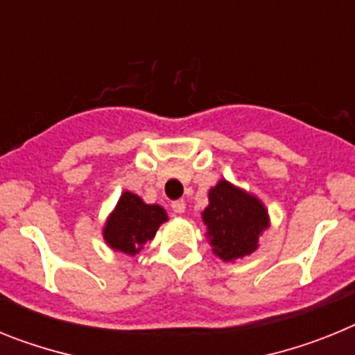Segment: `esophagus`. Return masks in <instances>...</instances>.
<instances>
[{"instance_id":"obj_1","label":"esophagus","mask_w":355,"mask_h":355,"mask_svg":"<svg viewBox=\"0 0 355 355\" xmlns=\"http://www.w3.org/2000/svg\"><path fill=\"white\" fill-rule=\"evenodd\" d=\"M184 209H187V205H184V200H183V199L174 200V202H172V211L178 213V215H181V213H184Z\"/></svg>"}]
</instances>
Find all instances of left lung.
Here are the masks:
<instances>
[{"mask_svg": "<svg viewBox=\"0 0 355 355\" xmlns=\"http://www.w3.org/2000/svg\"><path fill=\"white\" fill-rule=\"evenodd\" d=\"M213 252L224 261L249 256L258 249V238L268 227L265 206L222 180L209 190V205L202 211Z\"/></svg>", "mask_w": 355, "mask_h": 355, "instance_id": "obj_1", "label": "left lung"}]
</instances>
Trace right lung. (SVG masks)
Segmentation results:
<instances>
[{"label":"right lung","mask_w":355,"mask_h":355,"mask_svg":"<svg viewBox=\"0 0 355 355\" xmlns=\"http://www.w3.org/2000/svg\"><path fill=\"white\" fill-rule=\"evenodd\" d=\"M167 220L162 206L146 205L139 196L124 192L105 225V240L114 250L135 256L153 240L159 224Z\"/></svg>","instance_id":"add662e5"}]
</instances>
